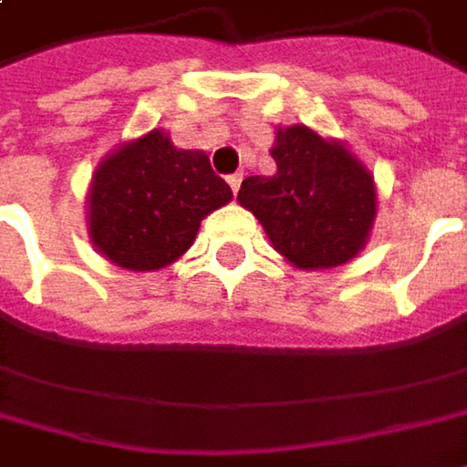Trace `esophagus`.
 Wrapping results in <instances>:
<instances>
[{
    "mask_svg": "<svg viewBox=\"0 0 467 467\" xmlns=\"http://www.w3.org/2000/svg\"><path fill=\"white\" fill-rule=\"evenodd\" d=\"M242 178H244V173L228 175V186H231V192H234V194L239 192V186H242Z\"/></svg>",
    "mask_w": 467,
    "mask_h": 467,
    "instance_id": "obj_1",
    "label": "esophagus"
}]
</instances>
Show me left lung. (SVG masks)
Returning a JSON list of instances; mask_svg holds the SVG:
<instances>
[{
  "label": "left lung",
  "mask_w": 467,
  "mask_h": 467,
  "mask_svg": "<svg viewBox=\"0 0 467 467\" xmlns=\"http://www.w3.org/2000/svg\"><path fill=\"white\" fill-rule=\"evenodd\" d=\"M273 175L242 181L239 204L265 228L273 249L299 270L337 268L358 257L373 231V173L337 139L307 126H278Z\"/></svg>",
  "instance_id": "8db88e82"
}]
</instances>
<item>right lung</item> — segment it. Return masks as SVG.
<instances>
[{
	"instance_id": "obj_1",
	"label": "right lung",
	"mask_w": 467,
	"mask_h": 467,
	"mask_svg": "<svg viewBox=\"0 0 467 467\" xmlns=\"http://www.w3.org/2000/svg\"><path fill=\"white\" fill-rule=\"evenodd\" d=\"M234 199L202 150H178L162 129L102 157L86 197L94 249L112 265L150 273L194 244L202 221Z\"/></svg>"
}]
</instances>
